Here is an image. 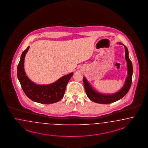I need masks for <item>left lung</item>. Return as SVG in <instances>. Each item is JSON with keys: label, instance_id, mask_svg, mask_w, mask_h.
<instances>
[{"label": "left lung", "instance_id": "1", "mask_svg": "<svg viewBox=\"0 0 148 148\" xmlns=\"http://www.w3.org/2000/svg\"><path fill=\"white\" fill-rule=\"evenodd\" d=\"M118 44L122 45L124 46L125 52V58L127 62V66L128 71V75L125 79L124 85L122 88V89H120L117 92L112 94H104L98 92L94 89L89 82L87 80L86 77H83L84 85L86 91V94L90 100L96 103L101 104H108L116 102L123 97L130 89L133 75L132 63L129 58V53L127 48L123 44L120 42H118Z\"/></svg>", "mask_w": 148, "mask_h": 148}]
</instances>
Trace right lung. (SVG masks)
<instances>
[{
  "label": "right lung",
  "mask_w": 148,
  "mask_h": 148,
  "mask_svg": "<svg viewBox=\"0 0 148 148\" xmlns=\"http://www.w3.org/2000/svg\"><path fill=\"white\" fill-rule=\"evenodd\" d=\"M30 48H26L22 53L18 65L17 74L19 82L26 95L31 100L43 104L53 103L60 100L64 96L66 85L73 73L61 77L54 83L47 85H38L32 82L24 69V60Z\"/></svg>",
  "instance_id": "add662e5"
}]
</instances>
